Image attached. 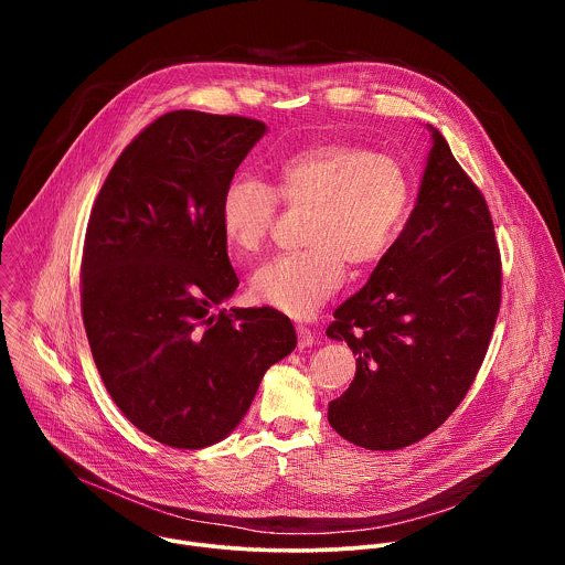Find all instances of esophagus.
Instances as JSON below:
<instances>
[{
    "mask_svg": "<svg viewBox=\"0 0 565 565\" xmlns=\"http://www.w3.org/2000/svg\"><path fill=\"white\" fill-rule=\"evenodd\" d=\"M297 338H299V349H308L315 342V333H310V329L306 327H297Z\"/></svg>",
    "mask_w": 565,
    "mask_h": 565,
    "instance_id": "34e87169",
    "label": "esophagus"
}]
</instances>
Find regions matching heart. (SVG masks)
I'll return each instance as SVG.
<instances>
[{
  "instance_id": "obj_1",
  "label": "heart",
  "mask_w": 565,
  "mask_h": 565,
  "mask_svg": "<svg viewBox=\"0 0 565 565\" xmlns=\"http://www.w3.org/2000/svg\"><path fill=\"white\" fill-rule=\"evenodd\" d=\"M279 199L290 207H312L308 250L257 268L250 290L259 303L306 319L342 288L344 262L369 266L388 250L409 212L412 183L393 156L338 142L290 156L279 170L277 192L262 179L238 174L218 203L221 232L236 255L262 250Z\"/></svg>"
}]
</instances>
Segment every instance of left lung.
Listing matches in <instances>:
<instances>
[{
	"instance_id": "8db88e82",
	"label": "left lung",
	"mask_w": 565,
	"mask_h": 565,
	"mask_svg": "<svg viewBox=\"0 0 565 565\" xmlns=\"http://www.w3.org/2000/svg\"><path fill=\"white\" fill-rule=\"evenodd\" d=\"M429 131L405 227L327 331L358 355L351 386L329 405V423L373 451L414 445L451 416L488 353L501 306L488 203L443 134Z\"/></svg>"
}]
</instances>
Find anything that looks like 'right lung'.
I'll return each mask as SVG.
<instances>
[{
    "instance_id": "1",
    "label": "right lung",
    "mask_w": 565,
    "mask_h": 565,
    "mask_svg": "<svg viewBox=\"0 0 565 565\" xmlns=\"http://www.w3.org/2000/svg\"><path fill=\"white\" fill-rule=\"evenodd\" d=\"M268 127L170 111L118 156L89 216L83 319L100 377L149 438L201 449L244 420L264 373L297 347L275 308L218 303L238 286L218 203Z\"/></svg>"
}]
</instances>
